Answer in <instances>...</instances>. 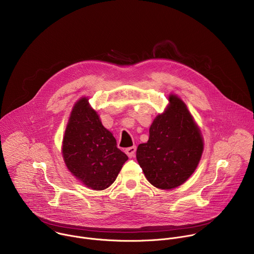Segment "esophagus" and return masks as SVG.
<instances>
[{"label": "esophagus", "mask_w": 254, "mask_h": 254, "mask_svg": "<svg viewBox=\"0 0 254 254\" xmlns=\"http://www.w3.org/2000/svg\"><path fill=\"white\" fill-rule=\"evenodd\" d=\"M135 151H136V147L133 146V147L126 149V154L128 156V158H132V157H134Z\"/></svg>", "instance_id": "34e87169"}]
</instances>
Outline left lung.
<instances>
[{
  "label": "left lung",
  "instance_id": "8db88e82",
  "mask_svg": "<svg viewBox=\"0 0 254 254\" xmlns=\"http://www.w3.org/2000/svg\"><path fill=\"white\" fill-rule=\"evenodd\" d=\"M204 150L201 130L185 102L176 94L150 127L149 140L138 144L136 160L149 182L172 190L195 172Z\"/></svg>",
  "mask_w": 254,
  "mask_h": 254
}]
</instances>
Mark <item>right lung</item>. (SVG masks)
Segmentation results:
<instances>
[{
  "label": "right lung",
  "instance_id": "obj_1",
  "mask_svg": "<svg viewBox=\"0 0 254 254\" xmlns=\"http://www.w3.org/2000/svg\"><path fill=\"white\" fill-rule=\"evenodd\" d=\"M61 152L69 172L96 191L110 187L128 159L118 149L115 136L102 126L87 97L78 99L72 108Z\"/></svg>",
  "mask_w": 254,
  "mask_h": 254
}]
</instances>
